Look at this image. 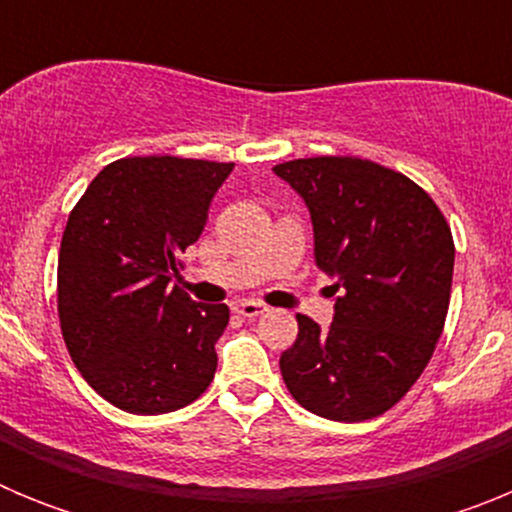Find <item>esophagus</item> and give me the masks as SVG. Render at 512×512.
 I'll return each instance as SVG.
<instances>
[{
  "label": "esophagus",
  "mask_w": 512,
  "mask_h": 512,
  "mask_svg": "<svg viewBox=\"0 0 512 512\" xmlns=\"http://www.w3.org/2000/svg\"><path fill=\"white\" fill-rule=\"evenodd\" d=\"M235 312H238V315H243V318H259V315H264L266 312V305L246 300V302H238V305H235Z\"/></svg>",
  "instance_id": "1"
}]
</instances>
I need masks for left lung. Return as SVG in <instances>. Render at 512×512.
<instances>
[{
    "instance_id": "8db88e82",
    "label": "left lung",
    "mask_w": 512,
    "mask_h": 512,
    "mask_svg": "<svg viewBox=\"0 0 512 512\" xmlns=\"http://www.w3.org/2000/svg\"><path fill=\"white\" fill-rule=\"evenodd\" d=\"M274 171L310 207L315 261L341 292L328 330L297 315V341L279 359L284 384L320 418H377L408 395L443 333L449 223L423 187L369 158H295Z\"/></svg>"
}]
</instances>
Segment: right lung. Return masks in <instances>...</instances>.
Segmentation results:
<instances>
[{
	"instance_id": "1",
	"label": "right lung",
	"mask_w": 512,
	"mask_h": 512,
	"mask_svg": "<svg viewBox=\"0 0 512 512\" xmlns=\"http://www.w3.org/2000/svg\"><path fill=\"white\" fill-rule=\"evenodd\" d=\"M233 164L128 156L81 194L58 251V320L97 395L133 415L187 408L210 387L228 305L194 302L171 279Z\"/></svg>"
}]
</instances>
